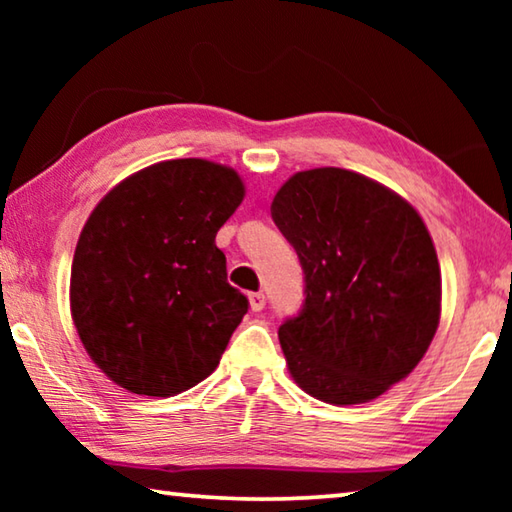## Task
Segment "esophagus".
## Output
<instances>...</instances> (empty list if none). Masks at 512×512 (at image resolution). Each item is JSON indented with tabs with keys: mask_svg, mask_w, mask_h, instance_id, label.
Wrapping results in <instances>:
<instances>
[{
	"mask_svg": "<svg viewBox=\"0 0 512 512\" xmlns=\"http://www.w3.org/2000/svg\"><path fill=\"white\" fill-rule=\"evenodd\" d=\"M248 300H250V309H253V311H262L266 307V296H264V293H250Z\"/></svg>",
	"mask_w": 512,
	"mask_h": 512,
	"instance_id": "1",
	"label": "esophagus"
}]
</instances>
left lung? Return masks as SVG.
<instances>
[{"label": "left lung", "mask_w": 512, "mask_h": 512, "mask_svg": "<svg viewBox=\"0 0 512 512\" xmlns=\"http://www.w3.org/2000/svg\"><path fill=\"white\" fill-rule=\"evenodd\" d=\"M271 216L298 253L305 300L277 329L293 379L329 404L375 400L438 329L440 266L420 214L354 171H300Z\"/></svg>", "instance_id": "8db88e82"}]
</instances>
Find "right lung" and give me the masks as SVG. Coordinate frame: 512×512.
I'll return each instance as SVG.
<instances>
[{"label":"right lung","instance_id":"obj_1","mask_svg":"<svg viewBox=\"0 0 512 512\" xmlns=\"http://www.w3.org/2000/svg\"><path fill=\"white\" fill-rule=\"evenodd\" d=\"M244 201L221 164H153L94 207L72 264V318L85 350L126 391L171 397L203 381L248 311L216 232Z\"/></svg>","mask_w":512,"mask_h":512}]
</instances>
